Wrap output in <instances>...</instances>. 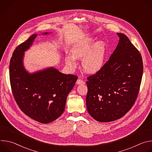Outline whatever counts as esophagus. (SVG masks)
Masks as SVG:
<instances>
[{"mask_svg":"<svg viewBox=\"0 0 152 152\" xmlns=\"http://www.w3.org/2000/svg\"><path fill=\"white\" fill-rule=\"evenodd\" d=\"M76 83H77V84H78V85L84 84V83H85V81H84V80H83L82 79H81L80 78H79V79L77 80Z\"/></svg>","mask_w":152,"mask_h":152,"instance_id":"esophagus-1","label":"esophagus"}]
</instances>
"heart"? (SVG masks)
Returning <instances> with one entry per match:
<instances>
[{"label": "heart", "mask_w": 152, "mask_h": 152, "mask_svg": "<svg viewBox=\"0 0 152 152\" xmlns=\"http://www.w3.org/2000/svg\"><path fill=\"white\" fill-rule=\"evenodd\" d=\"M72 55L66 57V63L69 66H76L75 59L82 57L81 66L87 73H95L103 67L106 57V46L102 41L95 42L91 38H86L79 41L72 49Z\"/></svg>", "instance_id": "b5f03b06"}]
</instances>
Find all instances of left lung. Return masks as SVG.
Returning <instances> with one entry per match:
<instances>
[{"label": "left lung", "instance_id": "obj_1", "mask_svg": "<svg viewBox=\"0 0 152 152\" xmlns=\"http://www.w3.org/2000/svg\"><path fill=\"white\" fill-rule=\"evenodd\" d=\"M109 61L87 78L86 104L90 115L100 122L121 118L134 105L141 82L142 57L123 34Z\"/></svg>", "mask_w": 152, "mask_h": 152}]
</instances>
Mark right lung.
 <instances>
[{
	"instance_id": "right-lung-1",
	"label": "right lung",
	"mask_w": 152,
	"mask_h": 152,
	"mask_svg": "<svg viewBox=\"0 0 152 152\" xmlns=\"http://www.w3.org/2000/svg\"><path fill=\"white\" fill-rule=\"evenodd\" d=\"M37 36L33 34L14 51L10 63V78L14 97L20 110L33 120L46 124L64 113L67 96L77 76L62 73L52 67L28 72L23 65L25 52Z\"/></svg>"
}]
</instances>
